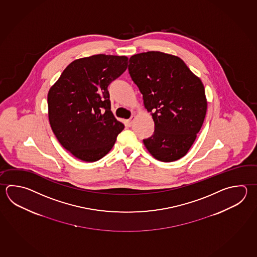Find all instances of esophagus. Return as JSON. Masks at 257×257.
Masks as SVG:
<instances>
[{
	"label": "esophagus",
	"instance_id": "1",
	"mask_svg": "<svg viewBox=\"0 0 257 257\" xmlns=\"http://www.w3.org/2000/svg\"><path fill=\"white\" fill-rule=\"evenodd\" d=\"M135 118H136V116L134 115V116H132L129 120H127L126 121V123H127V125L128 126H132V124L134 123V120H135Z\"/></svg>",
	"mask_w": 257,
	"mask_h": 257
}]
</instances>
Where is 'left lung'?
<instances>
[{
  "label": "left lung",
  "instance_id": "obj_1",
  "mask_svg": "<svg viewBox=\"0 0 257 257\" xmlns=\"http://www.w3.org/2000/svg\"><path fill=\"white\" fill-rule=\"evenodd\" d=\"M129 73L155 121L154 135L144 140L157 160L184 157L203 125L207 101L203 82L182 59L147 52L129 59Z\"/></svg>",
  "mask_w": 257,
  "mask_h": 257
}]
</instances>
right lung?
<instances>
[{"instance_id": "1", "label": "right lung", "mask_w": 257, "mask_h": 257, "mask_svg": "<svg viewBox=\"0 0 257 257\" xmlns=\"http://www.w3.org/2000/svg\"><path fill=\"white\" fill-rule=\"evenodd\" d=\"M126 56L96 54L64 69L48 92L52 130L64 149L83 162L106 155L124 125L111 111L108 86L127 69Z\"/></svg>"}]
</instances>
